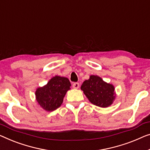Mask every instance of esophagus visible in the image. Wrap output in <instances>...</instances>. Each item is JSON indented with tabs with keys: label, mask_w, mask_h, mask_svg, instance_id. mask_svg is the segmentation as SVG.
<instances>
[{
	"label": "esophagus",
	"mask_w": 150,
	"mask_h": 150,
	"mask_svg": "<svg viewBox=\"0 0 150 150\" xmlns=\"http://www.w3.org/2000/svg\"><path fill=\"white\" fill-rule=\"evenodd\" d=\"M73 88L74 89L79 88V83H77V82L73 83Z\"/></svg>",
	"instance_id": "1"
}]
</instances>
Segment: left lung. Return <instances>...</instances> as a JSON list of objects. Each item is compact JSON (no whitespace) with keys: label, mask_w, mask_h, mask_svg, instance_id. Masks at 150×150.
<instances>
[{"label":"left lung","mask_w":150,"mask_h":150,"mask_svg":"<svg viewBox=\"0 0 150 150\" xmlns=\"http://www.w3.org/2000/svg\"><path fill=\"white\" fill-rule=\"evenodd\" d=\"M81 89L91 104L102 108L110 106L116 97L113 85L105 82L98 75H91L84 81Z\"/></svg>","instance_id":"left-lung-1"}]
</instances>
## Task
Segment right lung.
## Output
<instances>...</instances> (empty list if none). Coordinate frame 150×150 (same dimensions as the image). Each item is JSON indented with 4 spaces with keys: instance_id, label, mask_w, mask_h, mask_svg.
<instances>
[{
    "instance_id": "1",
    "label": "right lung",
    "mask_w": 150,
    "mask_h": 150,
    "mask_svg": "<svg viewBox=\"0 0 150 150\" xmlns=\"http://www.w3.org/2000/svg\"><path fill=\"white\" fill-rule=\"evenodd\" d=\"M71 86L67 77L55 76L45 86L37 88L35 94L38 103L46 111L57 110L61 106L64 96Z\"/></svg>"
}]
</instances>
